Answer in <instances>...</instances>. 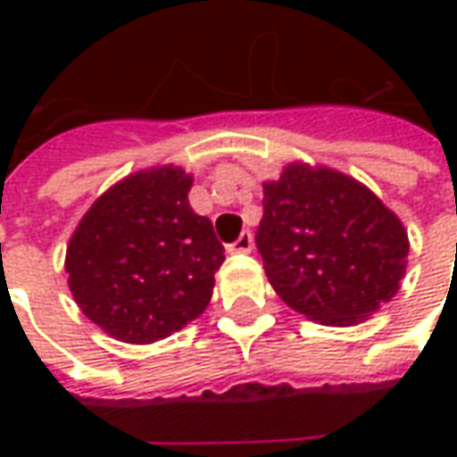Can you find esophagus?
Instances as JSON below:
<instances>
[{
  "mask_svg": "<svg viewBox=\"0 0 457 457\" xmlns=\"http://www.w3.org/2000/svg\"><path fill=\"white\" fill-rule=\"evenodd\" d=\"M252 247H254V237H252V232L249 229H245L242 235H239L232 245H229V252H252Z\"/></svg>",
  "mask_w": 457,
  "mask_h": 457,
  "instance_id": "obj_1",
  "label": "esophagus"
}]
</instances>
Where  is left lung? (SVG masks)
<instances>
[{
  "instance_id": "left-lung-1",
  "label": "left lung",
  "mask_w": 457,
  "mask_h": 457,
  "mask_svg": "<svg viewBox=\"0 0 457 457\" xmlns=\"http://www.w3.org/2000/svg\"><path fill=\"white\" fill-rule=\"evenodd\" d=\"M257 249L287 306L323 326H353L399 291L409 239L362 183L294 163L264 183Z\"/></svg>"
}]
</instances>
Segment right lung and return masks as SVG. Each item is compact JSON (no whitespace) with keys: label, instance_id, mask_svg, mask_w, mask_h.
<instances>
[{"label":"right lung","instance_id":"obj_1","mask_svg":"<svg viewBox=\"0 0 457 457\" xmlns=\"http://www.w3.org/2000/svg\"><path fill=\"white\" fill-rule=\"evenodd\" d=\"M190 183L173 166L134 173L95 200L71 237V291L117 340L156 343L210 303L225 247L188 205Z\"/></svg>","mask_w":457,"mask_h":457}]
</instances>
